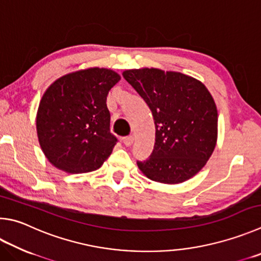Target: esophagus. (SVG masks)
<instances>
[{
    "mask_svg": "<svg viewBox=\"0 0 261 261\" xmlns=\"http://www.w3.org/2000/svg\"><path fill=\"white\" fill-rule=\"evenodd\" d=\"M134 140L135 138L132 136L124 137V138H123V144H124L126 147H130L132 144H134Z\"/></svg>",
    "mask_w": 261,
    "mask_h": 261,
    "instance_id": "1",
    "label": "esophagus"
}]
</instances>
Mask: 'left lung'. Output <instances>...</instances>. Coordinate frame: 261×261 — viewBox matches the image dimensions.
Instances as JSON below:
<instances>
[{"label": "left lung", "instance_id": "obj_1", "mask_svg": "<svg viewBox=\"0 0 261 261\" xmlns=\"http://www.w3.org/2000/svg\"><path fill=\"white\" fill-rule=\"evenodd\" d=\"M122 75L154 117V149L144 162H137L140 171L169 185L195 176L217 144L218 112L209 90L198 80L171 70L139 68Z\"/></svg>", "mask_w": 261, "mask_h": 261}]
</instances>
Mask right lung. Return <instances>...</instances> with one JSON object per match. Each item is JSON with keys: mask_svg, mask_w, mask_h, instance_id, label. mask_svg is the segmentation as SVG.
<instances>
[{"mask_svg": "<svg viewBox=\"0 0 261 261\" xmlns=\"http://www.w3.org/2000/svg\"><path fill=\"white\" fill-rule=\"evenodd\" d=\"M116 72L92 67L66 74L42 97L36 115L39 143L45 158L67 173L99 169L112 154L107 94L120 81Z\"/></svg>", "mask_w": 261, "mask_h": 261, "instance_id": "add662e5", "label": "right lung"}]
</instances>
